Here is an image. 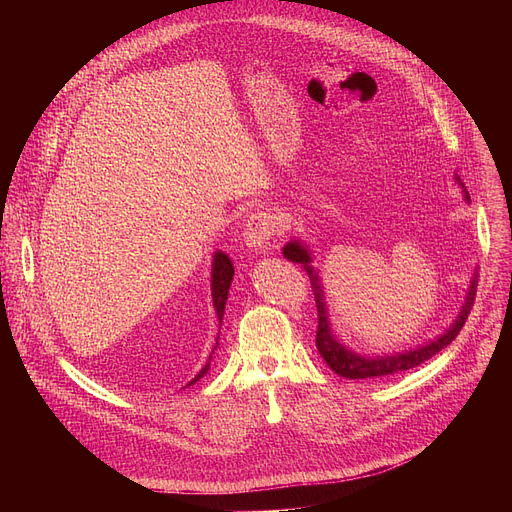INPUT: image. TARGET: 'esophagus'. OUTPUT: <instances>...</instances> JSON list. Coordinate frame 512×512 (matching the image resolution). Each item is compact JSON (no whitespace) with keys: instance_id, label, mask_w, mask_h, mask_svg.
I'll return each instance as SVG.
<instances>
[{"instance_id":"obj_1","label":"esophagus","mask_w":512,"mask_h":512,"mask_svg":"<svg viewBox=\"0 0 512 512\" xmlns=\"http://www.w3.org/2000/svg\"><path fill=\"white\" fill-rule=\"evenodd\" d=\"M278 232V220L270 211H255L247 218L245 240L253 249H263L274 234Z\"/></svg>"}]
</instances>
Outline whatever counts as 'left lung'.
I'll return each mask as SVG.
<instances>
[{
  "mask_svg": "<svg viewBox=\"0 0 512 512\" xmlns=\"http://www.w3.org/2000/svg\"><path fill=\"white\" fill-rule=\"evenodd\" d=\"M284 255L286 259H290L292 263H301L305 265V270L309 272L311 278V288L315 294V307H317V332H315V346L319 355L324 357V361L332 367V371H336L342 378L348 380H367V378H382V375H390V373H400V371H407L413 367H419L421 363H425L427 359H432L434 355H438L442 348H446L456 334L461 332V328L465 326L467 315L471 313L473 301H475V288H477V280L473 278L471 290L467 294V301L465 307L461 309V315L456 317V321L452 324L450 330H446V334H442L438 340L429 342L417 351L411 353H402L396 357H380V359H369V357H359L351 351H346V348L332 336L330 332V324H328V315H326V305H324V290H321L319 278L317 274L311 270L309 263V251L301 245V242H288L284 247Z\"/></svg>",
  "mask_w": 512,
  "mask_h": 512,
  "instance_id": "1",
  "label": "left lung"
}]
</instances>
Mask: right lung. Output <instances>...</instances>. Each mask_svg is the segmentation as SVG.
I'll return each mask as SVG.
<instances>
[{
  "mask_svg": "<svg viewBox=\"0 0 512 512\" xmlns=\"http://www.w3.org/2000/svg\"><path fill=\"white\" fill-rule=\"evenodd\" d=\"M232 276H234V267H232V261L228 259V255L224 253H215L213 257V274H211V297H213V307L215 311H218V317L222 321L224 317V307H226V299H228V288H230V282H232ZM211 359V357H209ZM209 365H205L197 378L191 382L195 384L197 380H201L203 375L207 373Z\"/></svg>",
  "mask_w": 512,
  "mask_h": 512,
  "instance_id": "obj_1",
  "label": "right lung"
}]
</instances>
